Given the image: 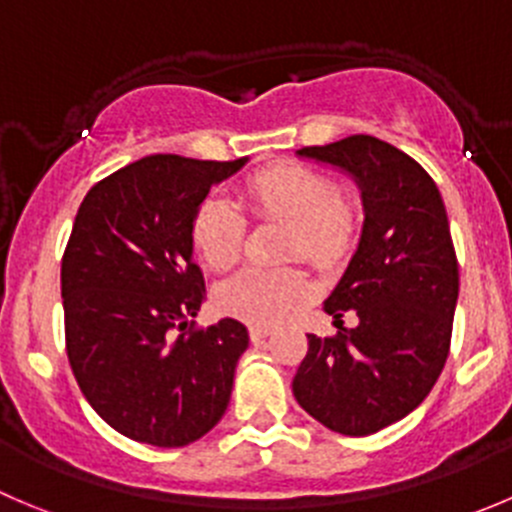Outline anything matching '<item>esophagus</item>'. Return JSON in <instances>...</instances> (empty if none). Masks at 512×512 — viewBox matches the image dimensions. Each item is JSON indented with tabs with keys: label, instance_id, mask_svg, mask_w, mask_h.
Instances as JSON below:
<instances>
[{
	"label": "esophagus",
	"instance_id": "esophagus-1",
	"mask_svg": "<svg viewBox=\"0 0 512 512\" xmlns=\"http://www.w3.org/2000/svg\"><path fill=\"white\" fill-rule=\"evenodd\" d=\"M248 334H251V342H264L266 337H271V326H261V324H256V326H251V329H248Z\"/></svg>",
	"mask_w": 512,
	"mask_h": 512
}]
</instances>
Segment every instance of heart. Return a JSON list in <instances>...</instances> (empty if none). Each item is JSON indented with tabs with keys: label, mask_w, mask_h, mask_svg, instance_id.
<instances>
[{
	"label": "heart",
	"mask_w": 512,
	"mask_h": 512,
	"mask_svg": "<svg viewBox=\"0 0 512 512\" xmlns=\"http://www.w3.org/2000/svg\"><path fill=\"white\" fill-rule=\"evenodd\" d=\"M241 201L253 218L284 223L281 256H301L324 269L347 259L362 228L357 198L337 191L326 173L301 163H276L248 175ZM191 241L208 269L226 271L243 251L246 218L226 198H206L193 216ZM306 294L309 281L294 266L243 269L218 284L216 306L248 324H276Z\"/></svg>",
	"instance_id": "1"
}]
</instances>
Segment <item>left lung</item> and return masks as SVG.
<instances>
[{"label":"left lung","mask_w":512,"mask_h":512,"mask_svg":"<svg viewBox=\"0 0 512 512\" xmlns=\"http://www.w3.org/2000/svg\"><path fill=\"white\" fill-rule=\"evenodd\" d=\"M299 155L354 175L364 228L324 301L337 321L354 309L359 324L334 337L309 334L291 387L321 425L364 437L420 407L447 362L460 291L450 221L430 173L384 140L349 135Z\"/></svg>","instance_id":"obj_1"}]
</instances>
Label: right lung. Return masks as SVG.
Wrapping results in <instances>:
<instances>
[{
    "mask_svg": "<svg viewBox=\"0 0 512 512\" xmlns=\"http://www.w3.org/2000/svg\"><path fill=\"white\" fill-rule=\"evenodd\" d=\"M238 160L148 155L87 191L62 256L65 347L92 410L135 442L183 447L216 427L248 347L236 319L198 329L191 223Z\"/></svg>",
    "mask_w": 512,
    "mask_h": 512,
    "instance_id": "add662e5",
    "label": "right lung"
}]
</instances>
